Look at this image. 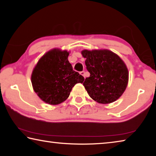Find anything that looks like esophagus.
<instances>
[{"label": "esophagus", "instance_id": "1", "mask_svg": "<svg viewBox=\"0 0 156 156\" xmlns=\"http://www.w3.org/2000/svg\"><path fill=\"white\" fill-rule=\"evenodd\" d=\"M80 74L82 75V76H84V74H85V73H84V71H83V72H80Z\"/></svg>", "mask_w": 156, "mask_h": 156}]
</instances>
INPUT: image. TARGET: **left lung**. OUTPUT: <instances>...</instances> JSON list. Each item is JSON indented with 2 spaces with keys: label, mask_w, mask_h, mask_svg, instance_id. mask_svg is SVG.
<instances>
[{
  "label": "left lung",
  "mask_w": 156,
  "mask_h": 156,
  "mask_svg": "<svg viewBox=\"0 0 156 156\" xmlns=\"http://www.w3.org/2000/svg\"><path fill=\"white\" fill-rule=\"evenodd\" d=\"M85 58L90 76L83 85L92 99L98 103L109 104L122 96L128 84L129 72L123 60L107 49L81 52Z\"/></svg>",
  "instance_id": "left-lung-1"
}]
</instances>
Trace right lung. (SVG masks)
<instances>
[{
  "label": "right lung",
  "mask_w": 156,
  "mask_h": 156,
  "mask_svg": "<svg viewBox=\"0 0 156 156\" xmlns=\"http://www.w3.org/2000/svg\"><path fill=\"white\" fill-rule=\"evenodd\" d=\"M69 52L54 49L47 52L31 74L33 89L40 98L49 105L60 104L67 99L73 86L83 83L84 77L73 70Z\"/></svg>",
  "instance_id": "right-lung-1"
}]
</instances>
